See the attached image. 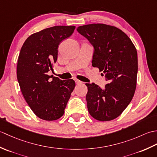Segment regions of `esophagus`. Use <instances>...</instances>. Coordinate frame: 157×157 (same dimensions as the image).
<instances>
[{"mask_svg": "<svg viewBox=\"0 0 157 157\" xmlns=\"http://www.w3.org/2000/svg\"><path fill=\"white\" fill-rule=\"evenodd\" d=\"M75 84H82V83H83L80 80H79V79H75Z\"/></svg>", "mask_w": 157, "mask_h": 157, "instance_id": "1", "label": "esophagus"}]
</instances>
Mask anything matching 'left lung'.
Here are the masks:
<instances>
[{"mask_svg": "<svg viewBox=\"0 0 157 157\" xmlns=\"http://www.w3.org/2000/svg\"><path fill=\"white\" fill-rule=\"evenodd\" d=\"M77 31L93 46L92 65L109 82L102 89L93 83L86 84L88 112L98 121H111L121 114L134 95L137 51L128 36L114 26L93 23L79 26Z\"/></svg>", "mask_w": 157, "mask_h": 157, "instance_id": "8db88e82", "label": "left lung"}]
</instances>
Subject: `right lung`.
Returning a JSON list of instances; mask_svg holds the SVG:
<instances>
[{
	"instance_id": "1",
	"label": "right lung",
	"mask_w": 157,
	"mask_h": 157,
	"mask_svg": "<svg viewBox=\"0 0 157 157\" xmlns=\"http://www.w3.org/2000/svg\"><path fill=\"white\" fill-rule=\"evenodd\" d=\"M75 28L59 25L33 34L19 52L17 78L20 89L32 111L46 121L61 117L75 86L72 79L62 80L48 75L57 60L60 42L69 37Z\"/></svg>"
}]
</instances>
